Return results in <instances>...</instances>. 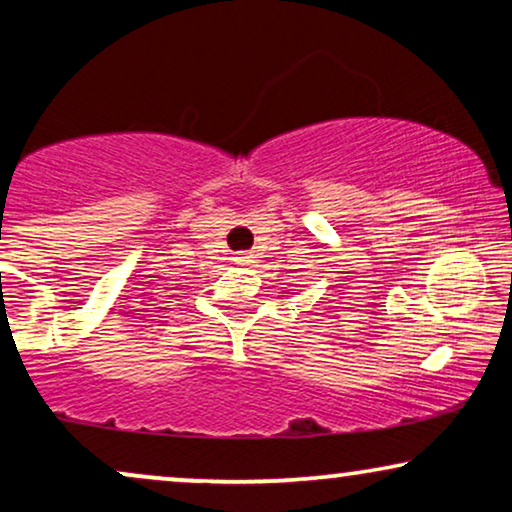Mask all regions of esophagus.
I'll return each instance as SVG.
<instances>
[{"label":"esophagus","instance_id":"34e87169","mask_svg":"<svg viewBox=\"0 0 512 512\" xmlns=\"http://www.w3.org/2000/svg\"><path fill=\"white\" fill-rule=\"evenodd\" d=\"M235 263H240V265H251V263H254V256H251V254H244V251H240V254L235 256Z\"/></svg>","mask_w":512,"mask_h":512}]
</instances>
